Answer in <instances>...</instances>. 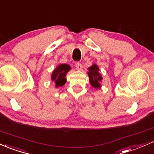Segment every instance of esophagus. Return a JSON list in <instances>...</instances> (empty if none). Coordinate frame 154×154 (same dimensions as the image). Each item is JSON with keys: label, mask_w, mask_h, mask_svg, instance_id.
<instances>
[{"label": "esophagus", "mask_w": 154, "mask_h": 154, "mask_svg": "<svg viewBox=\"0 0 154 154\" xmlns=\"http://www.w3.org/2000/svg\"><path fill=\"white\" fill-rule=\"evenodd\" d=\"M75 68L78 70H82V64L79 62L75 63Z\"/></svg>", "instance_id": "1"}]
</instances>
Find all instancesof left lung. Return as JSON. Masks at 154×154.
I'll use <instances>...</instances> for the list:
<instances>
[{"label":"left lung","instance_id":"obj_1","mask_svg":"<svg viewBox=\"0 0 154 154\" xmlns=\"http://www.w3.org/2000/svg\"><path fill=\"white\" fill-rule=\"evenodd\" d=\"M88 75L89 76V81L93 88L98 90L101 88V82L102 81V76L99 72V68L96 64H93V65L88 68Z\"/></svg>","mask_w":154,"mask_h":154}]
</instances>
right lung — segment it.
<instances>
[{"label": "right lung", "mask_w": 154, "mask_h": 154, "mask_svg": "<svg viewBox=\"0 0 154 154\" xmlns=\"http://www.w3.org/2000/svg\"><path fill=\"white\" fill-rule=\"evenodd\" d=\"M70 69V66L66 64H59L54 69L51 75V80L55 83V88H58L65 85L66 82V75Z\"/></svg>", "instance_id": "1"}]
</instances>
